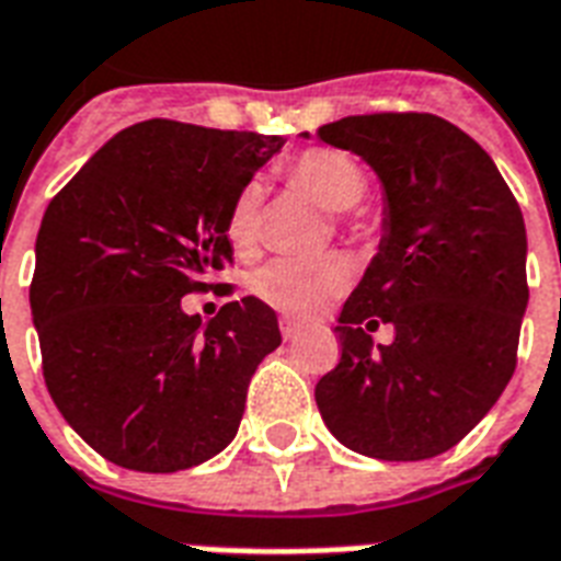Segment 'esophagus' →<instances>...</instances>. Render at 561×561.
<instances>
[{"instance_id": "esophagus-1", "label": "esophagus", "mask_w": 561, "mask_h": 561, "mask_svg": "<svg viewBox=\"0 0 561 561\" xmlns=\"http://www.w3.org/2000/svg\"><path fill=\"white\" fill-rule=\"evenodd\" d=\"M280 336H284L286 342L298 340V336H301V324H298V321L280 319Z\"/></svg>"}]
</instances>
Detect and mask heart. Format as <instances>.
Listing matches in <instances>:
<instances>
[{
	"instance_id": "1",
	"label": "heart",
	"mask_w": 561,
	"mask_h": 561,
	"mask_svg": "<svg viewBox=\"0 0 561 561\" xmlns=\"http://www.w3.org/2000/svg\"><path fill=\"white\" fill-rule=\"evenodd\" d=\"M286 181L319 202L324 210L345 213L366 195V172L357 160L340 149H307L284 169ZM263 190L245 184L233 195L225 219V237L240 257H251L260 245ZM351 268L340 254L321 257H277L254 272L251 293L272 310L289 319H310L348 286Z\"/></svg>"
}]
</instances>
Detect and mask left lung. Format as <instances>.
<instances>
[{
	"label": "left lung",
	"mask_w": 561,
	"mask_h": 561,
	"mask_svg": "<svg viewBox=\"0 0 561 561\" xmlns=\"http://www.w3.org/2000/svg\"><path fill=\"white\" fill-rule=\"evenodd\" d=\"M307 137V134H304ZM383 184V237L340 312V366L316 383L328 430L363 457L415 462L480 424L518 363L527 231L494 160L433 114L321 125ZM392 323V346L367 333Z\"/></svg>",
	"instance_id": "obj_1"
}]
</instances>
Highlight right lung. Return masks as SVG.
Listing matches in <instances>:
<instances>
[{
	"mask_svg": "<svg viewBox=\"0 0 561 561\" xmlns=\"http://www.w3.org/2000/svg\"><path fill=\"white\" fill-rule=\"evenodd\" d=\"M280 137L149 119L107 140L43 213L32 319L67 424L116 466L172 474L231 445L251 375L280 345L249 295L186 316L233 249V195Z\"/></svg>",
	"mask_w": 561,
	"mask_h": 561,
	"instance_id": "right-lung-1",
	"label": "right lung"
}]
</instances>
